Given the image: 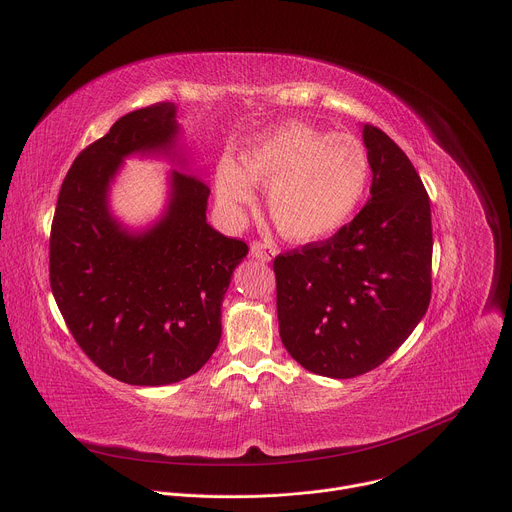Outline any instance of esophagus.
I'll return each instance as SVG.
<instances>
[{
  "label": "esophagus",
  "mask_w": 512,
  "mask_h": 512,
  "mask_svg": "<svg viewBox=\"0 0 512 512\" xmlns=\"http://www.w3.org/2000/svg\"><path fill=\"white\" fill-rule=\"evenodd\" d=\"M251 255L261 261H271L275 257V247L265 241H253L251 243Z\"/></svg>",
  "instance_id": "34e87169"
}]
</instances>
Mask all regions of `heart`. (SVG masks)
Listing matches in <instances>:
<instances>
[{
    "instance_id": "1",
    "label": "heart",
    "mask_w": 512,
    "mask_h": 512,
    "mask_svg": "<svg viewBox=\"0 0 512 512\" xmlns=\"http://www.w3.org/2000/svg\"><path fill=\"white\" fill-rule=\"evenodd\" d=\"M371 158L358 137L289 121L241 154V168L223 160L216 194L229 210L253 202V186L269 190L271 221L298 243L340 231L367 194Z\"/></svg>"
}]
</instances>
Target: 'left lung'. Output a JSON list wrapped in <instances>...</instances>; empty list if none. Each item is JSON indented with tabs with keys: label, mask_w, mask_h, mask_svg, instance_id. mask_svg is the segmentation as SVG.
<instances>
[{
	"label": "left lung",
	"mask_w": 512,
	"mask_h": 512,
	"mask_svg": "<svg viewBox=\"0 0 512 512\" xmlns=\"http://www.w3.org/2000/svg\"><path fill=\"white\" fill-rule=\"evenodd\" d=\"M371 198L324 241L273 259L279 336L310 373L352 379L383 364L425 316L431 300V208L399 145L362 129Z\"/></svg>",
	"instance_id": "1"
}]
</instances>
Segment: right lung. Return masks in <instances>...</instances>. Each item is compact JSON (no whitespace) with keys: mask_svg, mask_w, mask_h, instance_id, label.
Returning a JSON list of instances; mask_svg holds the SVG:
<instances>
[{"mask_svg":"<svg viewBox=\"0 0 512 512\" xmlns=\"http://www.w3.org/2000/svg\"><path fill=\"white\" fill-rule=\"evenodd\" d=\"M174 103L123 115L70 166L50 229V287L81 350L109 377L139 387L198 373L221 340V306L241 239L206 223L208 184L174 172L172 202L148 233L107 210V186L133 152L172 148Z\"/></svg>","mask_w":512,"mask_h":512,"instance_id":"1","label":"right lung"}]
</instances>
